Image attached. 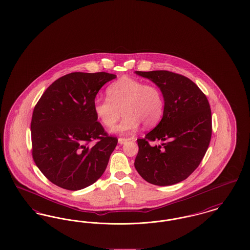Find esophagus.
<instances>
[{
	"label": "esophagus",
	"mask_w": 250,
	"mask_h": 250,
	"mask_svg": "<svg viewBox=\"0 0 250 250\" xmlns=\"http://www.w3.org/2000/svg\"><path fill=\"white\" fill-rule=\"evenodd\" d=\"M128 142V140L127 139H125V138H119L118 139V143L120 144H125V143H126Z\"/></svg>",
	"instance_id": "esophagus-1"
}]
</instances>
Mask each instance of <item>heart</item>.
Listing matches in <instances>:
<instances>
[{
  "instance_id": "b5f03b06",
  "label": "heart",
  "mask_w": 250,
  "mask_h": 250,
  "mask_svg": "<svg viewBox=\"0 0 250 250\" xmlns=\"http://www.w3.org/2000/svg\"><path fill=\"white\" fill-rule=\"evenodd\" d=\"M107 95L95 97L93 108L96 118L107 128L115 125L122 113L125 115L113 129L116 133L136 130L141 124L145 128L154 127L164 114V95L153 84L122 78L107 87Z\"/></svg>"
}]
</instances>
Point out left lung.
<instances>
[{"mask_svg": "<svg viewBox=\"0 0 250 250\" xmlns=\"http://www.w3.org/2000/svg\"><path fill=\"white\" fill-rule=\"evenodd\" d=\"M160 88L165 110L159 124L139 139L135 167L145 181L171 186L188 178L205 155L212 136L207 97L188 78L166 70L135 71ZM159 140V146L150 141Z\"/></svg>", "mask_w": 250, "mask_h": 250, "instance_id": "1", "label": "left lung"}]
</instances>
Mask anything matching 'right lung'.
Wrapping results in <instances>:
<instances>
[{
	"instance_id": "right-lung-1",
	"label": "right lung",
	"mask_w": 250,
	"mask_h": 250,
	"mask_svg": "<svg viewBox=\"0 0 250 250\" xmlns=\"http://www.w3.org/2000/svg\"><path fill=\"white\" fill-rule=\"evenodd\" d=\"M116 78L106 72L67 74L40 97L32 123L33 158L62 188L80 190L102 176L118 140L107 136L93 103L101 87ZM97 139L95 146L88 143Z\"/></svg>"
}]
</instances>
